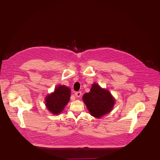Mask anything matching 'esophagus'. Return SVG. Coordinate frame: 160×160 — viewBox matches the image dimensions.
<instances>
[{
	"label": "esophagus",
	"instance_id": "obj_1",
	"mask_svg": "<svg viewBox=\"0 0 160 160\" xmlns=\"http://www.w3.org/2000/svg\"><path fill=\"white\" fill-rule=\"evenodd\" d=\"M75 96H76L77 98H80L81 96H82V92H80V91H78V92H75Z\"/></svg>",
	"mask_w": 160,
	"mask_h": 160
}]
</instances>
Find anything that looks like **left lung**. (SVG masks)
Wrapping results in <instances>:
<instances>
[{
  "instance_id": "1",
  "label": "left lung",
  "mask_w": 160,
  "mask_h": 160,
  "mask_svg": "<svg viewBox=\"0 0 160 160\" xmlns=\"http://www.w3.org/2000/svg\"><path fill=\"white\" fill-rule=\"evenodd\" d=\"M83 101L91 115L99 118L110 112L115 104V99L108 89L94 83L90 92L83 96Z\"/></svg>"
}]
</instances>
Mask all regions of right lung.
I'll use <instances>...</instances> for the list:
<instances>
[{
    "label": "right lung",
    "mask_w": 160,
    "mask_h": 160,
    "mask_svg": "<svg viewBox=\"0 0 160 160\" xmlns=\"http://www.w3.org/2000/svg\"><path fill=\"white\" fill-rule=\"evenodd\" d=\"M71 90L63 85H57L54 92L49 94L45 98V106L53 115H59L70 101Z\"/></svg>",
    "instance_id": "add662e5"
}]
</instances>
